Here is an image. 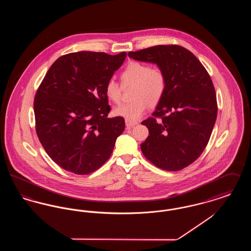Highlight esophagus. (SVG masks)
I'll return each mask as SVG.
<instances>
[{
    "instance_id": "34e87169",
    "label": "esophagus",
    "mask_w": 251,
    "mask_h": 251,
    "mask_svg": "<svg viewBox=\"0 0 251 251\" xmlns=\"http://www.w3.org/2000/svg\"><path fill=\"white\" fill-rule=\"evenodd\" d=\"M125 124H126V127H127V128H131V127L137 125L138 123H137L136 121H131V120H125Z\"/></svg>"
}]
</instances>
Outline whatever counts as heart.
<instances>
[{"label": "heart", "instance_id": "1", "mask_svg": "<svg viewBox=\"0 0 251 251\" xmlns=\"http://www.w3.org/2000/svg\"><path fill=\"white\" fill-rule=\"evenodd\" d=\"M121 81L124 86L133 85L131 102L121 104L114 109L118 117L131 121L141 119L149 104L156 105L163 98L167 87V77L159 68H151L141 62H131L121 72ZM105 94L115 103L121 99V85L111 79L105 84Z\"/></svg>", "mask_w": 251, "mask_h": 251}]
</instances>
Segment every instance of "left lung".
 <instances>
[{
	"label": "left lung",
	"instance_id": "8db88e82",
	"mask_svg": "<svg viewBox=\"0 0 251 251\" xmlns=\"http://www.w3.org/2000/svg\"><path fill=\"white\" fill-rule=\"evenodd\" d=\"M128 55L155 64L167 77L165 94L152 114L162 120L150 118L141 123L150 134L140 146L144 155L168 171L188 167L202 153L217 116L208 72L191 51L178 45H159Z\"/></svg>",
	"mask_w": 251,
	"mask_h": 251
}]
</instances>
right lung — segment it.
<instances>
[{"label": "right lung", "mask_w": 251, "mask_h": 251, "mask_svg": "<svg viewBox=\"0 0 251 251\" xmlns=\"http://www.w3.org/2000/svg\"><path fill=\"white\" fill-rule=\"evenodd\" d=\"M104 52L63 55L49 69L34 102L36 134L50 159L78 175L101 167L125 129L121 117L108 118L105 84L126 58Z\"/></svg>", "instance_id": "right-lung-1"}]
</instances>
